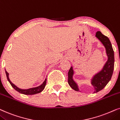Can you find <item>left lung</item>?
Instances as JSON below:
<instances>
[{
    "label": "left lung",
    "mask_w": 120,
    "mask_h": 120,
    "mask_svg": "<svg viewBox=\"0 0 120 120\" xmlns=\"http://www.w3.org/2000/svg\"><path fill=\"white\" fill-rule=\"evenodd\" d=\"M95 37L104 45L108 59L103 69L94 75L91 81V84L93 86L95 89L94 93L102 90L110 81L114 71L115 62L114 52L108 37L102 34L100 31L97 32ZM73 70L72 67H71L68 72V83L73 90L79 92L77 84L73 79Z\"/></svg>",
    "instance_id": "8db88e82"
}]
</instances>
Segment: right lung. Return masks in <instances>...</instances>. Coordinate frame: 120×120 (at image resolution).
Masks as SVG:
<instances>
[{"label":"right lung","instance_id":"obj_1","mask_svg":"<svg viewBox=\"0 0 120 120\" xmlns=\"http://www.w3.org/2000/svg\"><path fill=\"white\" fill-rule=\"evenodd\" d=\"M5 73H6V77H7L8 80L9 82V83H10L12 87L18 92L20 93L21 94H25V95H33V94H36L39 93H41V91L43 90V89L45 87L46 83H47V79H45V81H44V82L43 83L41 86H38L37 87L32 88H30L27 89H22L19 88L18 87H17L15 84H14L11 82L10 79H9V73L7 72V71H6V70H5Z\"/></svg>","mask_w":120,"mask_h":120}]
</instances>
